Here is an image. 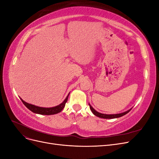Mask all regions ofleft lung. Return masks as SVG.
Returning a JSON list of instances; mask_svg holds the SVG:
<instances>
[{"label":"left lung","mask_w":159,"mask_h":159,"mask_svg":"<svg viewBox=\"0 0 159 159\" xmlns=\"http://www.w3.org/2000/svg\"><path fill=\"white\" fill-rule=\"evenodd\" d=\"M89 107H90V109L91 111H92V113L96 115V116H98L99 117H101V118H103V119H114V118H118V117H122L123 116V115H125V114L128 113L130 111H131V109H129V111H127L126 112H124V113H119V114H114V115H106V114H103V113H100L98 111H96L91 106V105L89 104Z\"/></svg>","instance_id":"8db88e82"}]
</instances>
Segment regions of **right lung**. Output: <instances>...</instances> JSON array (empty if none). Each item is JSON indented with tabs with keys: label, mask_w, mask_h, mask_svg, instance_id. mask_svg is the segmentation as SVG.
Listing matches in <instances>:
<instances>
[{
	"label": "right lung",
	"mask_w": 159,
	"mask_h": 159,
	"mask_svg": "<svg viewBox=\"0 0 159 159\" xmlns=\"http://www.w3.org/2000/svg\"><path fill=\"white\" fill-rule=\"evenodd\" d=\"M68 96H69V94L68 96H67V98L65 99L64 102H62L61 104L57 105V106H56L54 107H50V108H44V107H37L34 105L29 104L25 102H24L22 99H20L22 102V103H24V105H25L28 109L30 110L31 111H32L33 113L40 114V115H49L56 114V113H58L61 112V111L65 107L66 103L67 102V101H68Z\"/></svg>",
	"instance_id": "add662e5"
}]
</instances>
